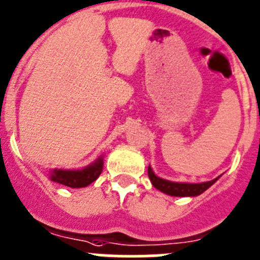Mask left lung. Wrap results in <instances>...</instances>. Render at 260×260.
I'll list each match as a JSON object with an SVG mask.
<instances>
[{"label": "left lung", "instance_id": "8db88e82", "mask_svg": "<svg viewBox=\"0 0 260 260\" xmlns=\"http://www.w3.org/2000/svg\"><path fill=\"white\" fill-rule=\"evenodd\" d=\"M148 177L151 179L152 184L154 188L161 190L162 193L169 194V196L175 197H194L199 194L204 193L205 190L210 188L216 180L220 177L215 178V179L210 180V182L204 183H180V182H171V180L164 179V178L157 177L154 171L152 170L151 166H148Z\"/></svg>", "mask_w": 260, "mask_h": 260}]
</instances>
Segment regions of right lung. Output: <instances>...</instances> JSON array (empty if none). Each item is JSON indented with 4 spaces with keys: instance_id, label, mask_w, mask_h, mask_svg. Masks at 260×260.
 I'll use <instances>...</instances> for the list:
<instances>
[{
    "instance_id": "1",
    "label": "right lung",
    "mask_w": 260,
    "mask_h": 260,
    "mask_svg": "<svg viewBox=\"0 0 260 260\" xmlns=\"http://www.w3.org/2000/svg\"><path fill=\"white\" fill-rule=\"evenodd\" d=\"M103 156H101L94 162L86 168L78 170H64V169H52L50 171V180L67 185L71 188H83L91 184L99 178L103 171Z\"/></svg>"
}]
</instances>
